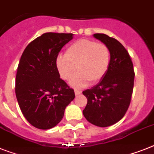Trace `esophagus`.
I'll return each mask as SVG.
<instances>
[{"label": "esophagus", "mask_w": 154, "mask_h": 154, "mask_svg": "<svg viewBox=\"0 0 154 154\" xmlns=\"http://www.w3.org/2000/svg\"><path fill=\"white\" fill-rule=\"evenodd\" d=\"M75 95H80V94H81V91H78V90H75Z\"/></svg>", "instance_id": "34e87169"}]
</instances>
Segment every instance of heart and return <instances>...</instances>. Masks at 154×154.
Returning <instances> with one entry per match:
<instances>
[{
  "label": "heart",
  "mask_w": 154,
  "mask_h": 154,
  "mask_svg": "<svg viewBox=\"0 0 154 154\" xmlns=\"http://www.w3.org/2000/svg\"><path fill=\"white\" fill-rule=\"evenodd\" d=\"M111 53L103 43L88 39H80L70 45L65 55L56 59V67L62 79L68 81L77 69V73L70 80L76 88L94 85L101 81L109 69Z\"/></svg>",
  "instance_id": "b5f03b06"
}]
</instances>
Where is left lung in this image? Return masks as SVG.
Segmentation results:
<instances>
[{
  "label": "left lung",
  "mask_w": 154,
  "mask_h": 154,
  "mask_svg": "<svg viewBox=\"0 0 154 154\" xmlns=\"http://www.w3.org/2000/svg\"><path fill=\"white\" fill-rule=\"evenodd\" d=\"M94 37L109 47V69L99 83L83 91L88 99L83 114L98 127H109L123 118L131 103L135 72L128 51L117 40L104 33Z\"/></svg>",
  "instance_id": "obj_1"
}]
</instances>
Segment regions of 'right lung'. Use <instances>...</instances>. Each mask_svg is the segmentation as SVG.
<instances>
[{
    "instance_id": "right-lung-1",
    "label": "right lung",
    "mask_w": 154,
    "mask_h": 154,
    "mask_svg": "<svg viewBox=\"0 0 154 154\" xmlns=\"http://www.w3.org/2000/svg\"><path fill=\"white\" fill-rule=\"evenodd\" d=\"M73 33H45L31 41L21 56L15 77V95L23 116L33 127L47 130L61 121L75 97L60 78L56 59Z\"/></svg>"
}]
</instances>
